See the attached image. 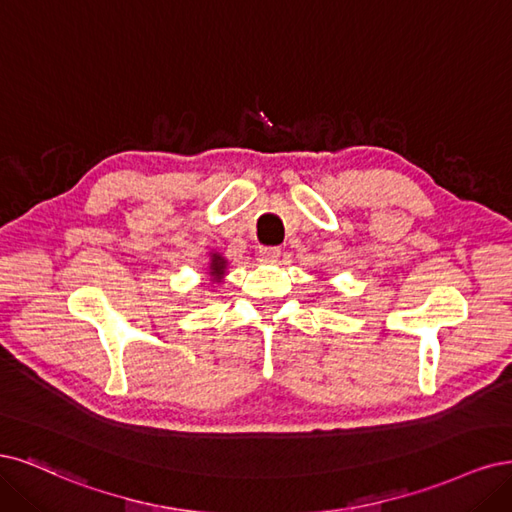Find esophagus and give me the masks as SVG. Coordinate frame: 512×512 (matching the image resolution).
<instances>
[{
    "label": "esophagus",
    "instance_id": "esophagus-1",
    "mask_svg": "<svg viewBox=\"0 0 512 512\" xmlns=\"http://www.w3.org/2000/svg\"><path fill=\"white\" fill-rule=\"evenodd\" d=\"M278 259H280V249H278V246H259L257 261H261V263H276Z\"/></svg>",
    "mask_w": 512,
    "mask_h": 512
}]
</instances>
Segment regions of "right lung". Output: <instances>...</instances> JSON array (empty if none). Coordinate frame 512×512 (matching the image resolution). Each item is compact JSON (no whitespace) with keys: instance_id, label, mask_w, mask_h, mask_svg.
Segmentation results:
<instances>
[{"instance_id":"add662e5","label":"right lung","mask_w":512,"mask_h":512,"mask_svg":"<svg viewBox=\"0 0 512 512\" xmlns=\"http://www.w3.org/2000/svg\"><path fill=\"white\" fill-rule=\"evenodd\" d=\"M223 268H225V259H221L219 255H214V259H212V263H210V276L214 278V280H219L221 276H223Z\"/></svg>"}]
</instances>
